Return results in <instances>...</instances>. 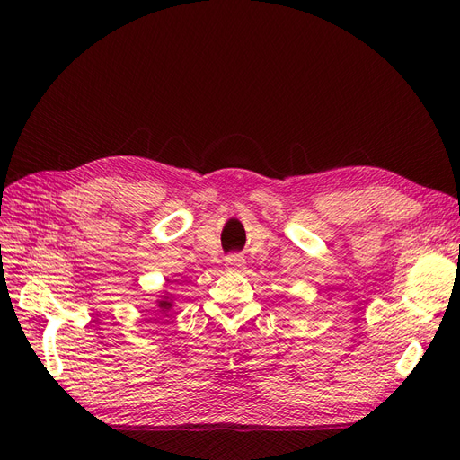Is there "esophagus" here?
<instances>
[{"label": "esophagus", "mask_w": 460, "mask_h": 460, "mask_svg": "<svg viewBox=\"0 0 460 460\" xmlns=\"http://www.w3.org/2000/svg\"><path fill=\"white\" fill-rule=\"evenodd\" d=\"M243 264H246V261H243L242 255H229L226 259V266L229 270H240V268H243Z\"/></svg>", "instance_id": "1"}]
</instances>
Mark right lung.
<instances>
[{
    "label": "right lung",
    "instance_id": "1",
    "mask_svg": "<svg viewBox=\"0 0 460 460\" xmlns=\"http://www.w3.org/2000/svg\"><path fill=\"white\" fill-rule=\"evenodd\" d=\"M157 305H159V309H161L159 313L166 314L173 307V299H172V296H163V299H159Z\"/></svg>",
    "mask_w": 460,
    "mask_h": 460
}]
</instances>
